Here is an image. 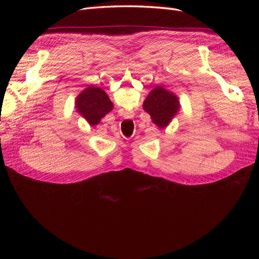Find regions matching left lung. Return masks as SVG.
<instances>
[{"label": "left lung", "instance_id": "obj_1", "mask_svg": "<svg viewBox=\"0 0 259 259\" xmlns=\"http://www.w3.org/2000/svg\"><path fill=\"white\" fill-rule=\"evenodd\" d=\"M143 108L147 113L150 114L155 125H158L160 128L167 127L179 112V97L163 86H155L148 94Z\"/></svg>", "mask_w": 259, "mask_h": 259}]
</instances>
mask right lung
<instances>
[{"mask_svg":"<svg viewBox=\"0 0 259 259\" xmlns=\"http://www.w3.org/2000/svg\"><path fill=\"white\" fill-rule=\"evenodd\" d=\"M74 108L91 126H94L112 111L113 104L103 89L90 85L76 96Z\"/></svg>","mask_w":259,"mask_h":259,"instance_id":"obj_1","label":"right lung"}]
</instances>
